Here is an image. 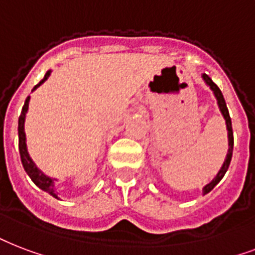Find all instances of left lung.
<instances>
[{
  "label": "left lung",
  "instance_id": "obj_1",
  "mask_svg": "<svg viewBox=\"0 0 255 255\" xmlns=\"http://www.w3.org/2000/svg\"><path fill=\"white\" fill-rule=\"evenodd\" d=\"M202 77H203V80L206 81V84L209 85L210 88H211V91L214 92V95H215V97H217V100H218V106H219V110H221V112H222L223 118H225V120H226V127H227V135H229V152H227V156H226V160H225V163H223L222 168L219 170V172L217 174V176L214 178L211 182H210L207 186H205L203 187V195L205 194H207V192H210L211 190H213L217 184L221 182V179H222L223 176H225V174H226L227 168H229V166H230V162H231V156H233V145H234V136H233V127H231V119H230V115H229V110H227L226 107V102H225V99H223V95L222 92H221V89L217 87V84H214V81L210 79L209 76L206 75V73H203L202 75Z\"/></svg>",
  "mask_w": 255,
  "mask_h": 255
}]
</instances>
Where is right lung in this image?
Instances as JSON below:
<instances>
[{
	"instance_id": "1",
	"label": "right lung",
	"mask_w": 255,
	"mask_h": 255,
	"mask_svg": "<svg viewBox=\"0 0 255 255\" xmlns=\"http://www.w3.org/2000/svg\"><path fill=\"white\" fill-rule=\"evenodd\" d=\"M49 75H50V71H48L45 73V76H44V79H42V80L40 81L34 88H33V91H34L37 87H40V85H41L42 83L49 77ZM29 100H30V96L26 97L24 107H22V112H21V115H19V118H18V148H19V156H21V162H22V166H24L26 174L30 176V179L33 180V183L36 184L37 187H40L42 191L50 194L52 197L58 198L57 192H56V188H54L53 179H50L49 176L44 175L41 171L37 168L36 164L33 163V160L30 159V156H29L28 149H26V136H25L24 124H25V115H26V112H28Z\"/></svg>"
}]
</instances>
